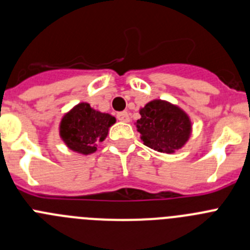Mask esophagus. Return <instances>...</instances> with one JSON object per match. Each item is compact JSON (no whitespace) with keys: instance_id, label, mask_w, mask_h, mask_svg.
<instances>
[{"instance_id":"obj_1","label":"esophagus","mask_w":250,"mask_h":250,"mask_svg":"<svg viewBox=\"0 0 250 250\" xmlns=\"http://www.w3.org/2000/svg\"><path fill=\"white\" fill-rule=\"evenodd\" d=\"M117 120L121 121V122H129V113H128L127 111L118 112Z\"/></svg>"}]
</instances>
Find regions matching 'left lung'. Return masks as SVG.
I'll return each mask as SVG.
<instances>
[{
	"label": "left lung",
	"instance_id": "1",
	"mask_svg": "<svg viewBox=\"0 0 250 250\" xmlns=\"http://www.w3.org/2000/svg\"><path fill=\"white\" fill-rule=\"evenodd\" d=\"M137 127L146 146L162 153H174L180 149L191 133L188 114L179 107L154 100L141 109Z\"/></svg>",
	"mask_w": 250,
	"mask_h": 250
}]
</instances>
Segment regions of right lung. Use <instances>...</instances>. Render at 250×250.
Returning a JSON list of instances; mask_svg holds the SVG:
<instances>
[{
  "mask_svg": "<svg viewBox=\"0 0 250 250\" xmlns=\"http://www.w3.org/2000/svg\"><path fill=\"white\" fill-rule=\"evenodd\" d=\"M116 118L95 111L88 104H80L65 114L60 125V136L71 150L90 154L96 150L97 143L104 142L108 128Z\"/></svg>",
  "mask_w": 250,
  "mask_h": 250,
  "instance_id": "right-lung-1",
  "label": "right lung"
}]
</instances>
